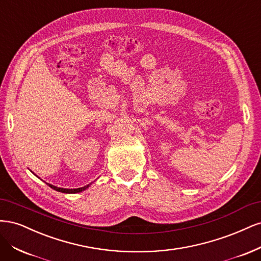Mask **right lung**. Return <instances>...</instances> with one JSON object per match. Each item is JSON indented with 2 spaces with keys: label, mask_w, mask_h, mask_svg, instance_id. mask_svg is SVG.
<instances>
[{
  "label": "right lung",
  "mask_w": 261,
  "mask_h": 261,
  "mask_svg": "<svg viewBox=\"0 0 261 261\" xmlns=\"http://www.w3.org/2000/svg\"><path fill=\"white\" fill-rule=\"evenodd\" d=\"M51 188H53L54 191H58V192H61V193H66V194H75V193H81L83 191H85L86 188H88L89 185H86L84 187H81V188H73V189H68V188H60V187H57V186H53V185H50L48 184Z\"/></svg>",
  "instance_id": "add662e5"
}]
</instances>
